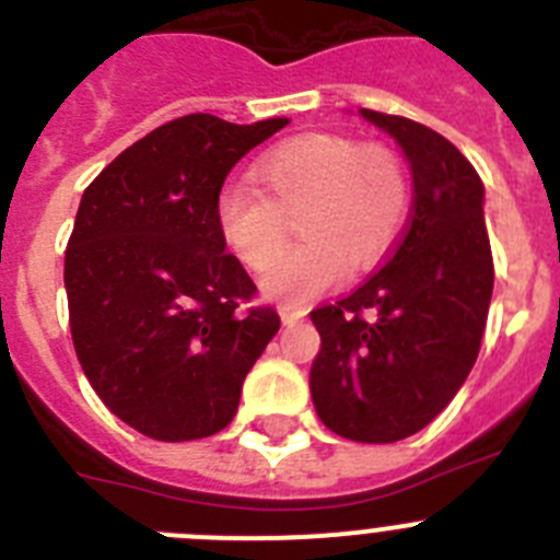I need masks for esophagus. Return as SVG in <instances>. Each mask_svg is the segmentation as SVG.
<instances>
[{"label":"esophagus","mask_w":560,"mask_h":560,"mask_svg":"<svg viewBox=\"0 0 560 560\" xmlns=\"http://www.w3.org/2000/svg\"><path fill=\"white\" fill-rule=\"evenodd\" d=\"M303 316L305 308H296V305H283V308H280V319H283L285 325L296 323V319H303Z\"/></svg>","instance_id":"1"}]
</instances>
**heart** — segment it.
<instances>
[{
    "label": "heart",
    "instance_id": "obj_1",
    "mask_svg": "<svg viewBox=\"0 0 560 560\" xmlns=\"http://www.w3.org/2000/svg\"><path fill=\"white\" fill-rule=\"evenodd\" d=\"M255 185H230L215 201L226 249L266 271L296 223L304 244L277 262L264 289L277 300H311L348 271L370 269L393 249L409 210V173L387 145L345 133H303L255 165Z\"/></svg>",
    "mask_w": 560,
    "mask_h": 560
}]
</instances>
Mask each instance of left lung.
<instances>
[{"instance_id":"8db88e82","label":"left lung","mask_w":560,"mask_h":560,"mask_svg":"<svg viewBox=\"0 0 560 560\" xmlns=\"http://www.w3.org/2000/svg\"><path fill=\"white\" fill-rule=\"evenodd\" d=\"M412 165L415 199L389 260L348 296L311 311L323 348L316 415L339 438L395 443L429 427L471 373L493 294L482 179L423 122L361 108Z\"/></svg>"}]
</instances>
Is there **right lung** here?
Here are the masks:
<instances>
[{
	"instance_id": "obj_1",
	"label": "right lung",
	"mask_w": 560,
	"mask_h": 560,
	"mask_svg": "<svg viewBox=\"0 0 560 560\" xmlns=\"http://www.w3.org/2000/svg\"><path fill=\"white\" fill-rule=\"evenodd\" d=\"M283 126L187 114L126 148L83 190L63 260L72 345L103 404L145 438L221 432L280 328L224 252L215 201L235 162Z\"/></svg>"
}]
</instances>
